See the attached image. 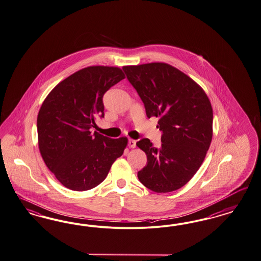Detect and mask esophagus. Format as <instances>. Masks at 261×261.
Returning a JSON list of instances; mask_svg holds the SVG:
<instances>
[{
	"label": "esophagus",
	"instance_id": "1",
	"mask_svg": "<svg viewBox=\"0 0 261 261\" xmlns=\"http://www.w3.org/2000/svg\"><path fill=\"white\" fill-rule=\"evenodd\" d=\"M128 145H129V147H131V148L136 147L135 140H129V141H128Z\"/></svg>",
	"mask_w": 261,
	"mask_h": 261
}]
</instances>
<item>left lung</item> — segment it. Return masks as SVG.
<instances>
[{"label":"left lung","instance_id":"left-lung-1","mask_svg":"<svg viewBox=\"0 0 261 261\" xmlns=\"http://www.w3.org/2000/svg\"><path fill=\"white\" fill-rule=\"evenodd\" d=\"M122 69L144 102L147 117H160L157 127L162 131L160 148L145 138L137 143L147 157L138 178L156 193L179 189L198 171L212 141L213 111L206 93L168 63Z\"/></svg>","mask_w":261,"mask_h":261}]
</instances>
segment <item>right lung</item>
<instances>
[{
  "label": "right lung",
  "instance_id": "1",
  "mask_svg": "<svg viewBox=\"0 0 261 261\" xmlns=\"http://www.w3.org/2000/svg\"><path fill=\"white\" fill-rule=\"evenodd\" d=\"M124 78L118 67H86L57 85L43 101L37 116L38 146L46 166L64 187H96L123 154L126 137L91 134L90 128L104 117L105 92Z\"/></svg>",
  "mask_w": 261,
  "mask_h": 261
}]
</instances>
